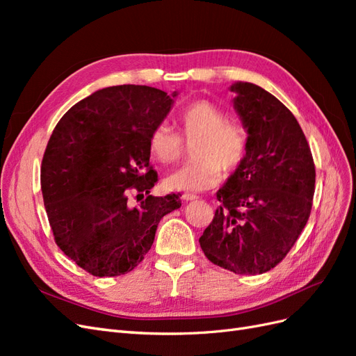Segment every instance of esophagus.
<instances>
[{
  "mask_svg": "<svg viewBox=\"0 0 356 356\" xmlns=\"http://www.w3.org/2000/svg\"><path fill=\"white\" fill-rule=\"evenodd\" d=\"M181 197H182V200H186V202H188V200H197L199 199V196L191 195V193H184V195H182Z\"/></svg>",
  "mask_w": 356,
  "mask_h": 356,
  "instance_id": "1",
  "label": "esophagus"
}]
</instances>
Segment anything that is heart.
<instances>
[{
    "mask_svg": "<svg viewBox=\"0 0 356 356\" xmlns=\"http://www.w3.org/2000/svg\"><path fill=\"white\" fill-rule=\"evenodd\" d=\"M225 118L227 114L218 105L204 99L187 105L178 114L179 134L187 144H195L191 148L195 161L165 178L168 190H208L221 181L222 170L230 175L241 168L250 148V135L241 122ZM180 137L168 124L156 126L148 138L149 153L160 163H175L184 153Z\"/></svg>",
    "mask_w": 356,
    "mask_h": 356,
    "instance_id": "obj_1",
    "label": "heart"
}]
</instances>
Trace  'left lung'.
Here are the masks:
<instances>
[{"label":"left lung","instance_id":"left-lung-1","mask_svg":"<svg viewBox=\"0 0 356 356\" xmlns=\"http://www.w3.org/2000/svg\"><path fill=\"white\" fill-rule=\"evenodd\" d=\"M230 90L250 148L217 191L221 204L199 242L213 264L260 275L284 260L305 229L315 163L297 118L281 101L252 83L238 81Z\"/></svg>","mask_w":356,"mask_h":356}]
</instances>
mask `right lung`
Here are the masks:
<instances>
[{
  "label": "right lung",
  "mask_w": 356,
  "mask_h": 356,
  "mask_svg": "<svg viewBox=\"0 0 356 356\" xmlns=\"http://www.w3.org/2000/svg\"><path fill=\"white\" fill-rule=\"evenodd\" d=\"M149 86H113L63 114L41 163V191L55 242L93 276H120L144 260L157 225L181 207L179 195L154 197L157 172L148 138L174 98ZM131 192L147 197L128 207Z\"/></svg>",
  "instance_id": "add662e5"
}]
</instances>
